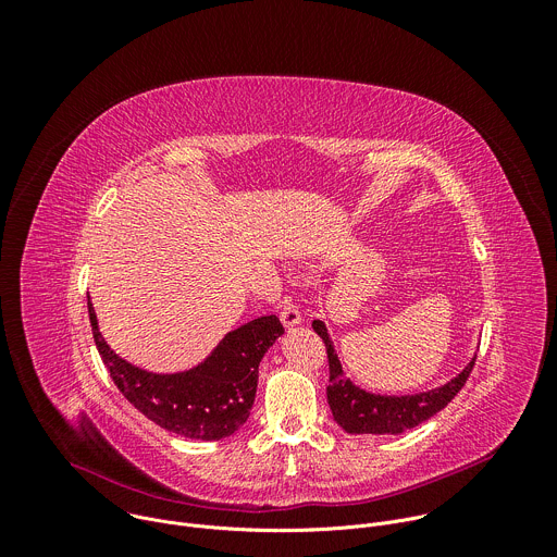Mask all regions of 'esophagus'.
Masks as SVG:
<instances>
[{
  "label": "esophagus",
  "instance_id": "obj_1",
  "mask_svg": "<svg viewBox=\"0 0 557 557\" xmlns=\"http://www.w3.org/2000/svg\"><path fill=\"white\" fill-rule=\"evenodd\" d=\"M280 320L286 329H293L301 322V314H299V310H297V306L293 304L290 297H284L282 304H280Z\"/></svg>",
  "mask_w": 557,
  "mask_h": 557
}]
</instances>
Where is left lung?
<instances>
[{"label": "left lung", "instance_id": "8db88e82", "mask_svg": "<svg viewBox=\"0 0 557 557\" xmlns=\"http://www.w3.org/2000/svg\"><path fill=\"white\" fill-rule=\"evenodd\" d=\"M312 329L322 337L329 352L331 379H329L326 394H329V406L333 410V419L348 434H401L421 425L423 421L441 412L462 389L475 363V357H473L458 376H454L445 385L434 387L430 392L406 394V396L372 394L357 387L344 374V368L337 359V352L333 348V342L324 322L314 320Z\"/></svg>", "mask_w": 557, "mask_h": 557}]
</instances>
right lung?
Returning <instances> with one entry per match:
<instances>
[{
    "mask_svg": "<svg viewBox=\"0 0 557 557\" xmlns=\"http://www.w3.org/2000/svg\"><path fill=\"white\" fill-rule=\"evenodd\" d=\"M88 314L99 355L125 399L156 425L196 441L226 438L247 423L256 401L258 366L284 333L275 314L258 317L231 331L196 368L153 374L110 350L90 299Z\"/></svg>",
    "mask_w": 557,
    "mask_h": 557,
    "instance_id": "obj_1",
    "label": "right lung"
}]
</instances>
